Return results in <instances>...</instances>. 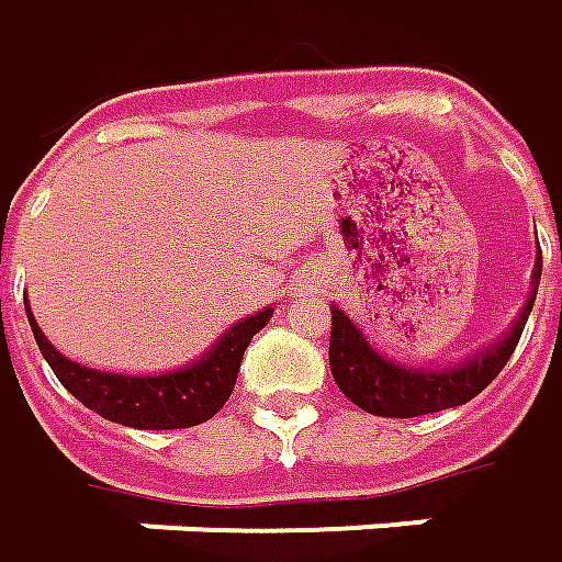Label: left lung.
<instances>
[{
  "instance_id": "8db88e82",
  "label": "left lung",
  "mask_w": 562,
  "mask_h": 562,
  "mask_svg": "<svg viewBox=\"0 0 562 562\" xmlns=\"http://www.w3.org/2000/svg\"><path fill=\"white\" fill-rule=\"evenodd\" d=\"M538 259H541V250H538ZM538 278H541V262L532 274V293L519 312L517 325L510 327L504 340L488 346L485 352L473 356L464 364L442 368V371H420V368H405V364L383 359L378 349L364 340L359 327L349 322V315L334 306L330 308V374L349 402H356L361 412L378 414V417H420V414L464 405L483 393L514 356L526 318L536 303Z\"/></svg>"
}]
</instances>
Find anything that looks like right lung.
I'll use <instances>...</instances> for the list:
<instances>
[{
	"label": "right lung",
	"instance_id": "add662e5",
	"mask_svg": "<svg viewBox=\"0 0 562 562\" xmlns=\"http://www.w3.org/2000/svg\"><path fill=\"white\" fill-rule=\"evenodd\" d=\"M26 318L48 368L61 380L64 390L79 398L86 408L135 430H184V427H198L203 420H210L228 402L244 349L269 325L272 308H262L250 318L237 322L232 330H225L222 340L191 368L172 371V374H154V378L108 374V371H92L86 364L64 359L61 352L45 340L36 318L33 315Z\"/></svg>",
	"mask_w": 562,
	"mask_h": 562
}]
</instances>
